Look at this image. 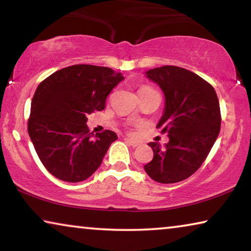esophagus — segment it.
I'll use <instances>...</instances> for the list:
<instances>
[{
  "label": "esophagus",
  "instance_id": "obj_1",
  "mask_svg": "<svg viewBox=\"0 0 251 251\" xmlns=\"http://www.w3.org/2000/svg\"><path fill=\"white\" fill-rule=\"evenodd\" d=\"M124 141L128 144L129 146H131V147H137L138 145H139V143L138 142H136V141H133V139H130V138H125Z\"/></svg>",
  "mask_w": 251,
  "mask_h": 251
}]
</instances>
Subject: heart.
<instances>
[{"mask_svg":"<svg viewBox=\"0 0 251 251\" xmlns=\"http://www.w3.org/2000/svg\"><path fill=\"white\" fill-rule=\"evenodd\" d=\"M145 87H147V86H145Z\"/></svg>","mask_w":251,"mask_h":251,"instance_id":"1","label":"heart"}]
</instances>
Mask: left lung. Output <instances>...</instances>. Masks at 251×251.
Wrapping results in <instances>:
<instances>
[{
  "instance_id": "1",
  "label": "left lung",
  "mask_w": 251,
  "mask_h": 251,
  "mask_svg": "<svg viewBox=\"0 0 251 251\" xmlns=\"http://www.w3.org/2000/svg\"><path fill=\"white\" fill-rule=\"evenodd\" d=\"M146 75L165 94L166 105L157 128L168 134L169 142L165 148L148 144L154 157L144 169L155 181L174 184L192 176L209 154L222 123L219 100L209 83L182 67L165 65Z\"/></svg>"
}]
</instances>
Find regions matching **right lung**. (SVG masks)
Returning <instances> with one entry per match:
<instances>
[{
	"label": "right lung",
	"instance_id": "right-lung-1",
	"mask_svg": "<svg viewBox=\"0 0 251 251\" xmlns=\"http://www.w3.org/2000/svg\"><path fill=\"white\" fill-rule=\"evenodd\" d=\"M109 67L72 65L41 82L34 93L27 131L44 167L58 179H87L100 166L117 135L93 134L87 116L105 108L106 99L123 80Z\"/></svg>",
	"mask_w": 251,
	"mask_h": 251
}]
</instances>
